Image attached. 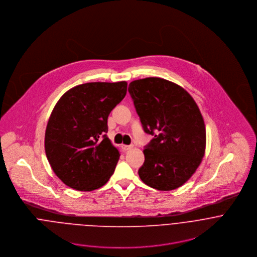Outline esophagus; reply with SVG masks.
<instances>
[{"label":"esophagus","instance_id":"1","mask_svg":"<svg viewBox=\"0 0 257 257\" xmlns=\"http://www.w3.org/2000/svg\"><path fill=\"white\" fill-rule=\"evenodd\" d=\"M121 148H122V150H123V151H126V150H130L131 148H133V147H132V146H125V145H122V146H121Z\"/></svg>","mask_w":257,"mask_h":257}]
</instances>
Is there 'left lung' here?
Masks as SVG:
<instances>
[{
    "label": "left lung",
    "mask_w": 257,
    "mask_h": 257,
    "mask_svg": "<svg viewBox=\"0 0 257 257\" xmlns=\"http://www.w3.org/2000/svg\"><path fill=\"white\" fill-rule=\"evenodd\" d=\"M128 93L144 131L153 136L145 147L141 179L160 191L182 186L206 148V127L196 102L182 87L157 77L131 82Z\"/></svg>",
    "instance_id": "left-lung-1"
}]
</instances>
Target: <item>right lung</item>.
Returning <instances> with one entry per match:
<instances>
[{
  "mask_svg": "<svg viewBox=\"0 0 257 257\" xmlns=\"http://www.w3.org/2000/svg\"><path fill=\"white\" fill-rule=\"evenodd\" d=\"M127 84L93 82L67 91L52 110L45 132L46 157L56 176L78 191L104 186L119 158L107 137L108 116Z\"/></svg>",
  "mask_w": 257,
  "mask_h": 257,
  "instance_id": "right-lung-1",
  "label": "right lung"
}]
</instances>
